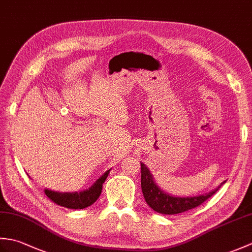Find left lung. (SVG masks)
I'll return each mask as SVG.
<instances>
[{
  "label": "left lung",
  "mask_w": 252,
  "mask_h": 252,
  "mask_svg": "<svg viewBox=\"0 0 252 252\" xmlns=\"http://www.w3.org/2000/svg\"><path fill=\"white\" fill-rule=\"evenodd\" d=\"M141 185L144 198L153 210L161 213V215H178V213L189 211L192 208L200 206L208 198L216 194V191L220 189L222 184L225 183L224 181L216 189L209 191L207 194L192 197H176L165 192L155 183L153 174L143 162H141Z\"/></svg>",
  "instance_id": "1"
}]
</instances>
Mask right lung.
<instances>
[{"mask_svg":"<svg viewBox=\"0 0 252 252\" xmlns=\"http://www.w3.org/2000/svg\"><path fill=\"white\" fill-rule=\"evenodd\" d=\"M110 170H107L106 172L100 176L95 183L89 187L88 189L82 191H74V192H60L51 189H44L45 195L50 199L55 202L56 205L65 207L68 209H83L87 208L97 200L99 197L101 189H103V183L109 174Z\"/></svg>","mask_w":252,"mask_h":252,"instance_id":"obj_1","label":"right lung"}]
</instances>
